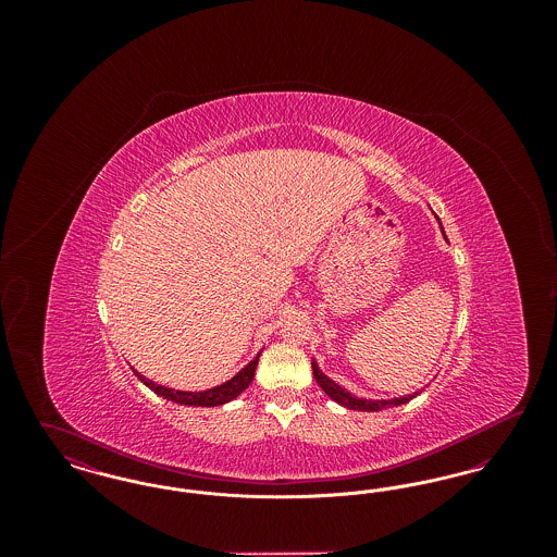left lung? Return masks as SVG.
<instances>
[{
  "instance_id": "8db88e82",
  "label": "left lung",
  "mask_w": 557,
  "mask_h": 557,
  "mask_svg": "<svg viewBox=\"0 0 557 557\" xmlns=\"http://www.w3.org/2000/svg\"><path fill=\"white\" fill-rule=\"evenodd\" d=\"M443 234H445V232H443ZM311 368H313V375H315L321 391H323L327 397L332 398V400H336L338 405H343L346 409H352V411H380V409H386V407H397V405H403V403H409L411 398H416L422 393V391H420V393H413V395H407V397L388 398V400H386V398H382V400L359 398L355 397V395H350L346 388H343L341 384H336L334 380H330L323 371L319 370L315 359L311 361Z\"/></svg>"
}]
</instances>
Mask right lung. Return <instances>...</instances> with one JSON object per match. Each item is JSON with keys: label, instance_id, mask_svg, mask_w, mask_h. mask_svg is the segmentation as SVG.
<instances>
[{"label": "right lung", "instance_id": "1", "mask_svg": "<svg viewBox=\"0 0 557 557\" xmlns=\"http://www.w3.org/2000/svg\"><path fill=\"white\" fill-rule=\"evenodd\" d=\"M259 357L261 352H257V357L244 366L242 370L227 382L209 388V391H200V393H189V391H175V388H169V386H160L157 382H152L150 377L141 375L139 371L133 370V373L150 388L154 391L159 397L166 398V400H173V403H180V405H189V407H216V405H225L230 400L238 397L239 393H244L248 388V384L252 382L255 377V371L259 366Z\"/></svg>", "mask_w": 557, "mask_h": 557}]
</instances>
